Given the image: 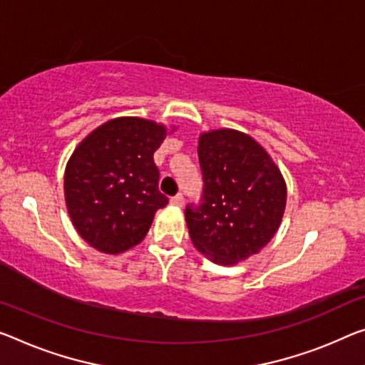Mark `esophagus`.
Listing matches in <instances>:
<instances>
[{
  "mask_svg": "<svg viewBox=\"0 0 365 365\" xmlns=\"http://www.w3.org/2000/svg\"><path fill=\"white\" fill-rule=\"evenodd\" d=\"M171 204L176 205V207H182V204H184L182 194H176L175 197H171Z\"/></svg>",
  "mask_w": 365,
  "mask_h": 365,
  "instance_id": "34e87169",
  "label": "esophagus"
}]
</instances>
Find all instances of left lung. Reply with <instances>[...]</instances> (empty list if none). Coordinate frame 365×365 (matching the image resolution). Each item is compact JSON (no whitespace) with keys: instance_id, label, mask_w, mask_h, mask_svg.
<instances>
[{"instance_id":"left-lung-1","label":"left lung","mask_w":365,"mask_h":365,"mask_svg":"<svg viewBox=\"0 0 365 365\" xmlns=\"http://www.w3.org/2000/svg\"><path fill=\"white\" fill-rule=\"evenodd\" d=\"M197 153L204 190L199 205L186 207L189 237L210 261L233 266L276 235L287 187L267 151L243 132L202 133Z\"/></svg>"}]
</instances>
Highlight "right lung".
I'll return each mask as SVG.
<instances>
[{
  "label": "right lung",
  "mask_w": 365,
  "mask_h": 365,
  "mask_svg": "<svg viewBox=\"0 0 365 365\" xmlns=\"http://www.w3.org/2000/svg\"><path fill=\"white\" fill-rule=\"evenodd\" d=\"M166 127L140 117L106 122L78 145L65 170V200L80 237L108 255L138 245L155 212L168 197L160 192L153 153Z\"/></svg>",
  "instance_id": "add662e5"
}]
</instances>
